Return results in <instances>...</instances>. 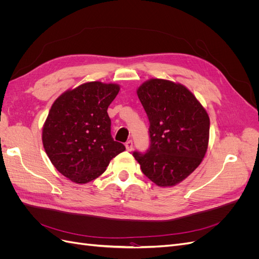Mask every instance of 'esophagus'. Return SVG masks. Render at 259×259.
<instances>
[{"label": "esophagus", "instance_id": "esophagus-1", "mask_svg": "<svg viewBox=\"0 0 259 259\" xmlns=\"http://www.w3.org/2000/svg\"><path fill=\"white\" fill-rule=\"evenodd\" d=\"M125 148H126L127 151L133 150V142H132V140H128V142H126V144H125Z\"/></svg>", "mask_w": 259, "mask_h": 259}]
</instances>
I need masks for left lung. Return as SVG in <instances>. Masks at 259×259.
<instances>
[{
	"instance_id": "left-lung-1",
	"label": "left lung",
	"mask_w": 259,
	"mask_h": 259,
	"mask_svg": "<svg viewBox=\"0 0 259 259\" xmlns=\"http://www.w3.org/2000/svg\"><path fill=\"white\" fill-rule=\"evenodd\" d=\"M150 122V148L134 152L143 173L159 187L182 183L205 156L209 139L206 110L186 86L150 79L137 89Z\"/></svg>"
}]
</instances>
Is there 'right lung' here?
Listing matches in <instances>:
<instances>
[{"mask_svg": "<svg viewBox=\"0 0 259 259\" xmlns=\"http://www.w3.org/2000/svg\"><path fill=\"white\" fill-rule=\"evenodd\" d=\"M120 85L86 82L64 92L54 101L42 128L45 152L60 174L75 184H86L106 170L125 150L111 137L108 107Z\"/></svg>", "mask_w": 259, "mask_h": 259, "instance_id": "obj_1", "label": "right lung"}]
</instances>
